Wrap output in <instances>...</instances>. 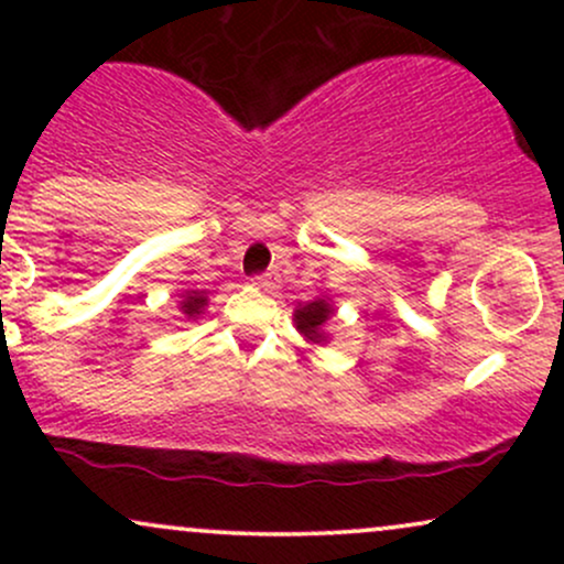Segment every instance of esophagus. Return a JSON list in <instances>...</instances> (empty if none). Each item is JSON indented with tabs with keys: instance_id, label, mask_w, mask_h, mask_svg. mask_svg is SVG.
<instances>
[{
	"instance_id": "esophagus-1",
	"label": "esophagus",
	"mask_w": 564,
	"mask_h": 564,
	"mask_svg": "<svg viewBox=\"0 0 564 564\" xmlns=\"http://www.w3.org/2000/svg\"><path fill=\"white\" fill-rule=\"evenodd\" d=\"M254 283H257V286H260V289L268 291V289H273V283H275V275H273V273H264V275L257 278Z\"/></svg>"
}]
</instances>
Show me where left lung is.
Masks as SVG:
<instances>
[{
  "mask_svg": "<svg viewBox=\"0 0 564 564\" xmlns=\"http://www.w3.org/2000/svg\"><path fill=\"white\" fill-rule=\"evenodd\" d=\"M334 313L336 307L328 296H318V300L313 302H300L294 307L296 332L304 336L307 345L323 347L328 339H332V334H328V323H332Z\"/></svg>",
  "mask_w": 564,
  "mask_h": 564,
  "instance_id": "8db88e82",
  "label": "left lung"
}]
</instances>
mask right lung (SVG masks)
<instances>
[{"instance_id": "obj_1", "label": "right lung", "mask_w": 564, "mask_h": 564, "mask_svg": "<svg viewBox=\"0 0 564 564\" xmlns=\"http://www.w3.org/2000/svg\"><path fill=\"white\" fill-rule=\"evenodd\" d=\"M206 304H209V294H206L204 289H185L183 294H180V313L185 315L187 321H196L204 315Z\"/></svg>"}]
</instances>
